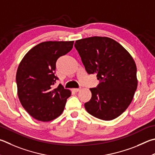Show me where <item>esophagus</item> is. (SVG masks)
I'll use <instances>...</instances> for the list:
<instances>
[{
    "mask_svg": "<svg viewBox=\"0 0 155 155\" xmlns=\"http://www.w3.org/2000/svg\"><path fill=\"white\" fill-rule=\"evenodd\" d=\"M72 90L73 91H74V92H78L80 90V89L79 88H74V89H72Z\"/></svg>",
    "mask_w": 155,
    "mask_h": 155,
    "instance_id": "esophagus-1",
    "label": "esophagus"
}]
</instances>
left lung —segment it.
<instances>
[{
	"instance_id": "obj_1",
	"label": "left lung",
	"mask_w": 155,
	"mask_h": 155,
	"mask_svg": "<svg viewBox=\"0 0 155 155\" xmlns=\"http://www.w3.org/2000/svg\"><path fill=\"white\" fill-rule=\"evenodd\" d=\"M74 47L89 74H96L100 83L91 88L85 108L92 116L110 120L128 108L137 87V68L121 45L108 37L94 36L76 41Z\"/></svg>"
}]
</instances>
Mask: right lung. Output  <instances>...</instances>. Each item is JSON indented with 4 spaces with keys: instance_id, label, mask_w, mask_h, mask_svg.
<instances>
[{
    "instance_id": "right-lung-1",
    "label": "right lung",
    "mask_w": 155,
    "mask_h": 155,
    "mask_svg": "<svg viewBox=\"0 0 155 155\" xmlns=\"http://www.w3.org/2000/svg\"><path fill=\"white\" fill-rule=\"evenodd\" d=\"M74 41H47L39 43L22 59L16 74L19 101L33 118L49 121L62 113L70 90L60 84L53 86L58 78L55 76L56 61L73 47Z\"/></svg>"
}]
</instances>
